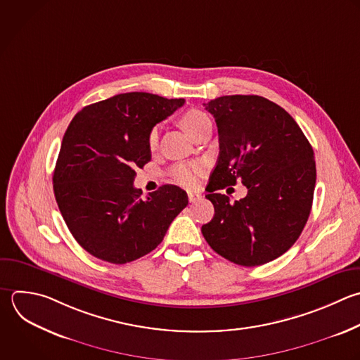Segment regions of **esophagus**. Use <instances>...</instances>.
I'll list each match as a JSON object with an SVG mask.
<instances>
[{
  "label": "esophagus",
  "mask_w": 360,
  "mask_h": 360,
  "mask_svg": "<svg viewBox=\"0 0 360 360\" xmlns=\"http://www.w3.org/2000/svg\"><path fill=\"white\" fill-rule=\"evenodd\" d=\"M187 195H188V201H190V202H197L198 200H201V194L194 193V191H188Z\"/></svg>",
  "instance_id": "34e87169"
}]
</instances>
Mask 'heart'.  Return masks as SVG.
Instances as JSON below:
<instances>
[{"instance_id":"obj_1","label":"heart","mask_w":360,"mask_h":360,"mask_svg":"<svg viewBox=\"0 0 360 360\" xmlns=\"http://www.w3.org/2000/svg\"><path fill=\"white\" fill-rule=\"evenodd\" d=\"M207 121H210L208 115H205L204 112L198 111V110H191L188 112H186L181 118V124L184 127V129L193 136L194 132L202 127V124H205ZM158 139H159V131L158 128H152L148 136V145L150 149H155L158 145ZM201 172V166L198 163H179L176 166H173L169 172V177L173 183L179 184V186H184V187H191L195 184L197 181V176Z\"/></svg>"}]
</instances>
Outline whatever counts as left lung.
Segmentation results:
<instances>
[{
	"label": "left lung",
	"instance_id": "left-lung-1",
	"mask_svg": "<svg viewBox=\"0 0 360 360\" xmlns=\"http://www.w3.org/2000/svg\"><path fill=\"white\" fill-rule=\"evenodd\" d=\"M215 118L219 156L205 195L214 218L202 225L208 245L246 267L271 262L301 235L315 188L314 150L292 117L259 96H224L204 104ZM240 181L245 199L214 193Z\"/></svg>",
	"mask_w": 360,
	"mask_h": 360
}]
</instances>
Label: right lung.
Instances as JSON below:
<instances>
[{
  "instance_id": "right-lung-1",
  "label": "right lung",
  "mask_w": 360,
  "mask_h": 360,
  "mask_svg": "<svg viewBox=\"0 0 360 360\" xmlns=\"http://www.w3.org/2000/svg\"><path fill=\"white\" fill-rule=\"evenodd\" d=\"M184 104L150 93H125L84 107L63 136L53 172L62 217L90 255L114 264L152 252L188 204L166 184L142 197L135 169L150 162V129Z\"/></svg>"
}]
</instances>
